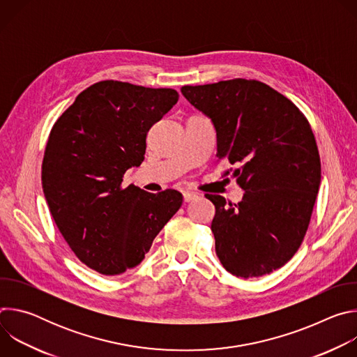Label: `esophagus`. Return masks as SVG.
Segmentation results:
<instances>
[{"instance_id":"1","label":"esophagus","mask_w":357,"mask_h":357,"mask_svg":"<svg viewBox=\"0 0 357 357\" xmlns=\"http://www.w3.org/2000/svg\"><path fill=\"white\" fill-rule=\"evenodd\" d=\"M199 195L197 193H193V192H183V200L185 202H190V200H195L197 199Z\"/></svg>"}]
</instances>
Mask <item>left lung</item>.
Here are the masks:
<instances>
[{"label": "left lung", "mask_w": 357, "mask_h": 357, "mask_svg": "<svg viewBox=\"0 0 357 357\" xmlns=\"http://www.w3.org/2000/svg\"><path fill=\"white\" fill-rule=\"evenodd\" d=\"M181 91L212 120L219 160L240 165L233 176L245 192L241 202L231 205L223 196L206 195L216 208L218 257L236 277L270 274L292 259L312 216L321 160L311 126L291 100L259 80Z\"/></svg>", "instance_id": "left-lung-1"}]
</instances>
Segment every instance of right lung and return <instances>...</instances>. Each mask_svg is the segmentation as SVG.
Instances as JSON below:
<instances>
[{"label":"right lung","instance_id":"obj_1","mask_svg":"<svg viewBox=\"0 0 357 357\" xmlns=\"http://www.w3.org/2000/svg\"><path fill=\"white\" fill-rule=\"evenodd\" d=\"M178 98L174 89L103 80L83 90L50 130L45 199L76 257L100 274L138 266L182 205L174 189L121 188L126 171L144 161L146 132Z\"/></svg>","mask_w":357,"mask_h":357}]
</instances>
